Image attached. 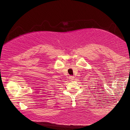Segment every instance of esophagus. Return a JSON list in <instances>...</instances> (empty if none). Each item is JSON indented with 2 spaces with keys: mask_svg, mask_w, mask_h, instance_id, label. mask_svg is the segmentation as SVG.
Returning <instances> with one entry per match:
<instances>
[{
  "mask_svg": "<svg viewBox=\"0 0 130 130\" xmlns=\"http://www.w3.org/2000/svg\"><path fill=\"white\" fill-rule=\"evenodd\" d=\"M69 78L70 79V80L72 81V80H73L74 79V77L73 76H70L69 77Z\"/></svg>",
  "mask_w": 130,
  "mask_h": 130,
  "instance_id": "obj_1",
  "label": "esophagus"
}]
</instances>
